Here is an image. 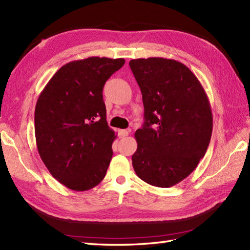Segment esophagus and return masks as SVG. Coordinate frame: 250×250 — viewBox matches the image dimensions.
Masks as SVG:
<instances>
[{"label":"esophagus","instance_id":"1","mask_svg":"<svg viewBox=\"0 0 250 250\" xmlns=\"http://www.w3.org/2000/svg\"><path fill=\"white\" fill-rule=\"evenodd\" d=\"M118 135H119L120 139H125V136L129 135V131L128 130H119Z\"/></svg>","mask_w":250,"mask_h":250}]
</instances>
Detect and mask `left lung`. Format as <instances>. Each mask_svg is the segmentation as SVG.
Masks as SVG:
<instances>
[{
    "label": "left lung",
    "mask_w": 250,
    "mask_h": 250,
    "mask_svg": "<svg viewBox=\"0 0 250 250\" xmlns=\"http://www.w3.org/2000/svg\"><path fill=\"white\" fill-rule=\"evenodd\" d=\"M142 91L145 122L136 130L132 164L137 176L168 188L194 171L213 132L208 98L183 63L164 58L129 62Z\"/></svg>",
    "instance_id": "1"
}]
</instances>
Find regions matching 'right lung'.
I'll list each match as a JSON object with an SVG mask.
<instances>
[{
    "instance_id": "right-lung-1",
    "label": "right lung",
    "mask_w": 250,
    "mask_h": 250,
    "mask_svg": "<svg viewBox=\"0 0 250 250\" xmlns=\"http://www.w3.org/2000/svg\"><path fill=\"white\" fill-rule=\"evenodd\" d=\"M125 62L105 57L68 62L37 99V150L52 176L68 189L86 191L105 177L116 135L106 121L102 92Z\"/></svg>"
}]
</instances>
